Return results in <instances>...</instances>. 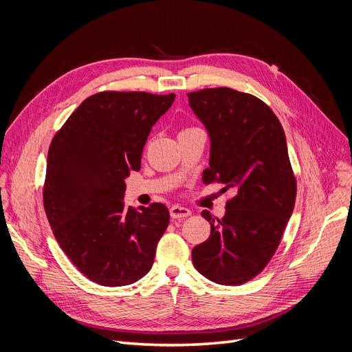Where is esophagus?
<instances>
[{
    "instance_id": "34e87169",
    "label": "esophagus",
    "mask_w": 352,
    "mask_h": 352,
    "mask_svg": "<svg viewBox=\"0 0 352 352\" xmlns=\"http://www.w3.org/2000/svg\"><path fill=\"white\" fill-rule=\"evenodd\" d=\"M190 216V210L186 207H180V206H173L170 208V217L172 219H184Z\"/></svg>"
}]
</instances>
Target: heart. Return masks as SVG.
<instances>
[{"mask_svg": "<svg viewBox=\"0 0 352 352\" xmlns=\"http://www.w3.org/2000/svg\"><path fill=\"white\" fill-rule=\"evenodd\" d=\"M185 131H188V129H185Z\"/></svg>", "mask_w": 352, "mask_h": 352, "instance_id": "obj_1", "label": "heart"}]
</instances>
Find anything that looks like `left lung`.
<instances>
[{
  "label": "left lung",
  "mask_w": 352,
  "mask_h": 352,
  "mask_svg": "<svg viewBox=\"0 0 352 352\" xmlns=\"http://www.w3.org/2000/svg\"><path fill=\"white\" fill-rule=\"evenodd\" d=\"M188 98L211 141L204 182L233 194L223 219L201 212L211 233L192 250V263L211 282L242 285L269 264L295 206L296 179L283 127L251 94L223 87L189 92Z\"/></svg>",
  "instance_id": "left-lung-1"
}]
</instances>
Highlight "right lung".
I'll use <instances>...</instances> for the list:
<instances>
[{
	"label": "right lung",
	"mask_w": 352,
	"mask_h": 352,
	"mask_svg": "<svg viewBox=\"0 0 352 352\" xmlns=\"http://www.w3.org/2000/svg\"><path fill=\"white\" fill-rule=\"evenodd\" d=\"M173 101L175 94L98 92L52 138L44 208L60 248L95 283L131 285L153 267L168 210L126 207L124 179L141 168L151 127Z\"/></svg>",
	"instance_id": "1"
}]
</instances>
